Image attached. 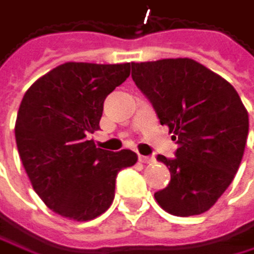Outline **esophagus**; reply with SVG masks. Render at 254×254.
Here are the masks:
<instances>
[{"instance_id":"1","label":"esophagus","mask_w":254,"mask_h":254,"mask_svg":"<svg viewBox=\"0 0 254 254\" xmlns=\"http://www.w3.org/2000/svg\"><path fill=\"white\" fill-rule=\"evenodd\" d=\"M138 160H140L141 163H144V164H154V163L157 161L155 157H146V155H140Z\"/></svg>"}]
</instances>
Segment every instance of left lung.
Segmentation results:
<instances>
[{
  "mask_svg": "<svg viewBox=\"0 0 254 254\" xmlns=\"http://www.w3.org/2000/svg\"><path fill=\"white\" fill-rule=\"evenodd\" d=\"M132 80L178 144L174 158L158 155L171 183L155 192L175 216L207 212L233 181L246 149L249 113L236 90L189 58L131 64Z\"/></svg>",
  "mask_w": 254,
  "mask_h": 254,
  "instance_id": "obj_1",
  "label": "left lung"
}]
</instances>
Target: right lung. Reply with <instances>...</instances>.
<instances>
[{
	"label": "right lung",
	"instance_id": "add662e5",
	"mask_svg": "<svg viewBox=\"0 0 254 254\" xmlns=\"http://www.w3.org/2000/svg\"><path fill=\"white\" fill-rule=\"evenodd\" d=\"M131 64L66 62L38 79L22 97L15 138L24 169L48 209L90 221L113 204L117 174L137 154L96 148L103 102L129 76Z\"/></svg>",
	"mask_w": 254,
	"mask_h": 254
}]
</instances>
